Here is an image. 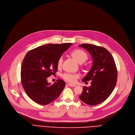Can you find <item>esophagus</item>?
<instances>
[{
  "mask_svg": "<svg viewBox=\"0 0 135 135\" xmlns=\"http://www.w3.org/2000/svg\"><path fill=\"white\" fill-rule=\"evenodd\" d=\"M68 85L70 86H71V87H74V86H75L76 85V84H71V83H68Z\"/></svg>",
  "mask_w": 135,
  "mask_h": 135,
  "instance_id": "1",
  "label": "esophagus"
}]
</instances>
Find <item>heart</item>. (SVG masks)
Masks as SVG:
<instances>
[{
  "label": "heart",
  "mask_w": 135,
  "mask_h": 135,
  "mask_svg": "<svg viewBox=\"0 0 135 135\" xmlns=\"http://www.w3.org/2000/svg\"><path fill=\"white\" fill-rule=\"evenodd\" d=\"M71 55L75 60L80 64L84 62L87 59H88V55L82 50L76 49L74 50L71 53ZM63 58L62 57H60L58 60L57 65L58 66L61 67L62 65ZM63 79L70 83H74L76 82L77 78L78 77V75L76 74H71V73H64L61 75Z\"/></svg>",
  "instance_id": "obj_1"
}]
</instances>
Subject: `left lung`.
Segmentation results:
<instances>
[{
  "mask_svg": "<svg viewBox=\"0 0 135 135\" xmlns=\"http://www.w3.org/2000/svg\"><path fill=\"white\" fill-rule=\"evenodd\" d=\"M88 51L93 58V65L82 81H91V85L84 86L79 97L81 101L91 106L105 101L112 93L117 81V69L112 54L106 49L92 44L80 45Z\"/></svg>",
  "mask_w": 135,
  "mask_h": 135,
  "instance_id": "left-lung-1",
  "label": "left lung"
}]
</instances>
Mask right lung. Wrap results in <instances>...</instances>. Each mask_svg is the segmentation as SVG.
Listing matches in <instances>:
<instances>
[{
    "instance_id": "add662e5",
    "label": "right lung",
    "mask_w": 135,
    "mask_h": 135,
    "mask_svg": "<svg viewBox=\"0 0 135 135\" xmlns=\"http://www.w3.org/2000/svg\"><path fill=\"white\" fill-rule=\"evenodd\" d=\"M71 45H45L29 51L24 58L21 71L22 84L27 95L37 104H50L64 89V81L59 79L51 84L47 78L57 72L58 59Z\"/></svg>"
}]
</instances>
